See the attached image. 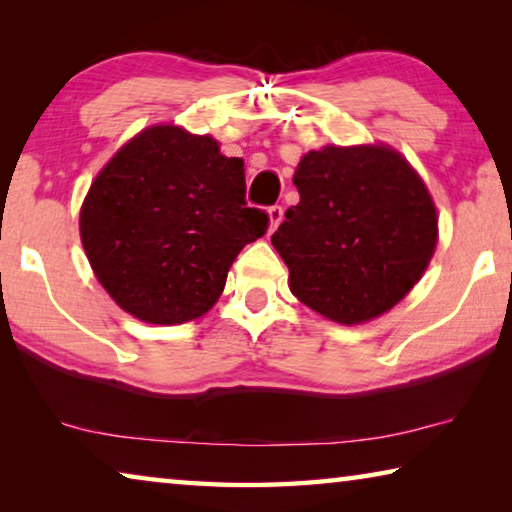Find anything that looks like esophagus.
Masks as SVG:
<instances>
[{
    "mask_svg": "<svg viewBox=\"0 0 512 512\" xmlns=\"http://www.w3.org/2000/svg\"><path fill=\"white\" fill-rule=\"evenodd\" d=\"M268 219H271V232L277 230V225H280L284 219V207L282 205L268 207Z\"/></svg>",
    "mask_w": 512,
    "mask_h": 512,
    "instance_id": "34e87169",
    "label": "esophagus"
}]
</instances>
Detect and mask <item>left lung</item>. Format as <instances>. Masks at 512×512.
<instances>
[{
	"label": "left lung",
	"instance_id": "1",
	"mask_svg": "<svg viewBox=\"0 0 512 512\" xmlns=\"http://www.w3.org/2000/svg\"><path fill=\"white\" fill-rule=\"evenodd\" d=\"M291 205L271 244L289 266L302 305L341 325L395 307L429 266L436 205L388 146H323L300 160Z\"/></svg>",
	"mask_w": 512,
	"mask_h": 512
}]
</instances>
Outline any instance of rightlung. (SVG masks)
Returning <instances> with one entry per match:
<instances>
[{"label": "right lung", "mask_w": 512, "mask_h": 512, "mask_svg": "<svg viewBox=\"0 0 512 512\" xmlns=\"http://www.w3.org/2000/svg\"><path fill=\"white\" fill-rule=\"evenodd\" d=\"M79 225L110 298L144 323L178 325L214 307L268 214L248 207L244 160L221 155L214 137L151 126L101 169Z\"/></svg>", "instance_id": "right-lung-1"}]
</instances>
